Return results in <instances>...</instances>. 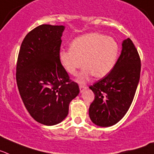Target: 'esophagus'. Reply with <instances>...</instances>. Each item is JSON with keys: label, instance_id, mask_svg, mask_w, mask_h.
Masks as SVG:
<instances>
[{"label": "esophagus", "instance_id": "esophagus-1", "mask_svg": "<svg viewBox=\"0 0 154 154\" xmlns=\"http://www.w3.org/2000/svg\"><path fill=\"white\" fill-rule=\"evenodd\" d=\"M79 87H80V91H81V92H83L87 88V86L85 85H80Z\"/></svg>", "mask_w": 154, "mask_h": 154}]
</instances>
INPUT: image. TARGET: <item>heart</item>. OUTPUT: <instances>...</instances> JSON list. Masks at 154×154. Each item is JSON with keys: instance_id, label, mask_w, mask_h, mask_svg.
Here are the masks:
<instances>
[{"instance_id": "heart-1", "label": "heart", "mask_w": 154, "mask_h": 154, "mask_svg": "<svg viewBox=\"0 0 154 154\" xmlns=\"http://www.w3.org/2000/svg\"><path fill=\"white\" fill-rule=\"evenodd\" d=\"M119 53V45L114 38L91 32L76 38L69 49H61L59 60L70 75H75L84 64L77 77L79 82L84 83L92 74L97 78L109 74L116 65Z\"/></svg>"}]
</instances>
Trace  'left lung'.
<instances>
[{"label": "left lung", "mask_w": 154, "mask_h": 154, "mask_svg": "<svg viewBox=\"0 0 154 154\" xmlns=\"http://www.w3.org/2000/svg\"><path fill=\"white\" fill-rule=\"evenodd\" d=\"M141 70L140 55L129 38L109 74L89 87L94 99L89 108L94 123L102 127L115 125L124 117L133 102Z\"/></svg>", "instance_id": "8db88e82"}]
</instances>
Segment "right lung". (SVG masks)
<instances>
[{
    "label": "right lung",
    "mask_w": 154,
    "mask_h": 154,
    "mask_svg": "<svg viewBox=\"0 0 154 154\" xmlns=\"http://www.w3.org/2000/svg\"><path fill=\"white\" fill-rule=\"evenodd\" d=\"M63 25H38L30 31L20 47L16 81L31 116L45 125L66 117L69 104L80 92L77 83L63 68L60 51Z\"/></svg>",
    "instance_id": "obj_1"
}]
</instances>
